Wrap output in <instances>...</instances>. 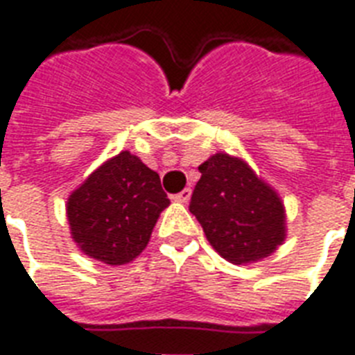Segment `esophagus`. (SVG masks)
I'll return each instance as SVG.
<instances>
[{
  "label": "esophagus",
  "instance_id": "34e87169",
  "mask_svg": "<svg viewBox=\"0 0 355 355\" xmlns=\"http://www.w3.org/2000/svg\"><path fill=\"white\" fill-rule=\"evenodd\" d=\"M189 197H191V189L186 188V189H182V191H180V193L175 195V197H173V199L177 200V202H188Z\"/></svg>",
  "mask_w": 355,
  "mask_h": 355
}]
</instances>
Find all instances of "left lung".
Masks as SVG:
<instances>
[{
	"label": "left lung",
	"mask_w": 355,
	"mask_h": 355,
	"mask_svg": "<svg viewBox=\"0 0 355 355\" xmlns=\"http://www.w3.org/2000/svg\"><path fill=\"white\" fill-rule=\"evenodd\" d=\"M189 211L208 241L230 263L256 261L286 237V214L276 191L239 158L217 153L199 166Z\"/></svg>",
	"instance_id": "8db88e82"
}]
</instances>
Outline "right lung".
<instances>
[{
    "mask_svg": "<svg viewBox=\"0 0 355 355\" xmlns=\"http://www.w3.org/2000/svg\"><path fill=\"white\" fill-rule=\"evenodd\" d=\"M167 206L158 173L123 150L69 195L66 208L80 250L108 265H123L147 247Z\"/></svg>",
    "mask_w": 355,
    "mask_h": 355,
    "instance_id": "add662e5",
    "label": "right lung"
}]
</instances>
